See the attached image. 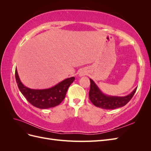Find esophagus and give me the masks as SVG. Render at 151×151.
Here are the masks:
<instances>
[{
    "label": "esophagus",
    "mask_w": 151,
    "mask_h": 151,
    "mask_svg": "<svg viewBox=\"0 0 151 151\" xmlns=\"http://www.w3.org/2000/svg\"><path fill=\"white\" fill-rule=\"evenodd\" d=\"M86 74V71L84 70H81L79 71V76L80 77H82V76H84Z\"/></svg>",
    "instance_id": "1"
}]
</instances>
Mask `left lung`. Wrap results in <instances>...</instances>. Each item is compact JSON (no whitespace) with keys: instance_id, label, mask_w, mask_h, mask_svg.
<instances>
[{"instance_id":"8db88e82","label":"left lung","mask_w":151,"mask_h":151,"mask_svg":"<svg viewBox=\"0 0 151 151\" xmlns=\"http://www.w3.org/2000/svg\"><path fill=\"white\" fill-rule=\"evenodd\" d=\"M91 82L89 98L90 101L96 106L105 109H113L125 106L133 97L137 88L131 93L125 96H115L105 94L99 88L94 81L89 79Z\"/></svg>"}]
</instances>
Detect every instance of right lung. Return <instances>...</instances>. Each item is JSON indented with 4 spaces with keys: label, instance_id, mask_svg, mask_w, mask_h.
Here are the masks:
<instances>
[{
    "label": "right lung",
    "instance_id": "1",
    "mask_svg": "<svg viewBox=\"0 0 151 151\" xmlns=\"http://www.w3.org/2000/svg\"><path fill=\"white\" fill-rule=\"evenodd\" d=\"M15 77L21 93L33 106L40 109L53 108L60 104L65 98L69 86L75 80L74 77H71L60 82L52 88L35 89L28 88L21 83L17 68Z\"/></svg>",
    "mask_w": 151,
    "mask_h": 151
}]
</instances>
